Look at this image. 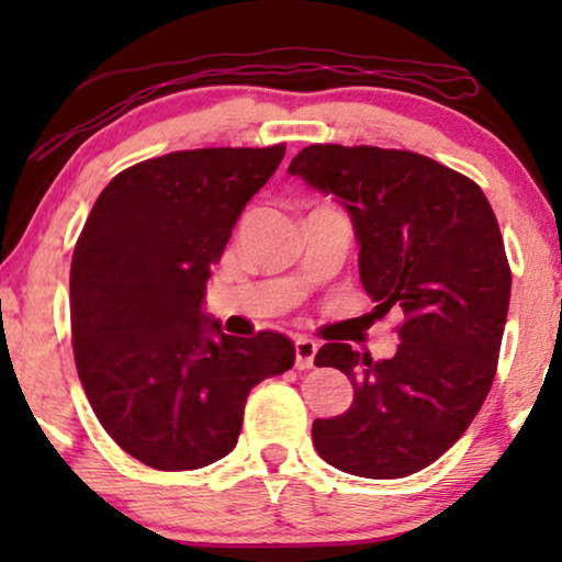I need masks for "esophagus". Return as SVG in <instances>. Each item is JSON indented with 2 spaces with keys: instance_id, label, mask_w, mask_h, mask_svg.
<instances>
[{
  "instance_id": "1",
  "label": "esophagus",
  "mask_w": 562,
  "mask_h": 562,
  "mask_svg": "<svg viewBox=\"0 0 562 562\" xmlns=\"http://www.w3.org/2000/svg\"><path fill=\"white\" fill-rule=\"evenodd\" d=\"M294 350H296V368H299V371H306V368L314 366V356H317V342L310 340V337H296Z\"/></svg>"
}]
</instances>
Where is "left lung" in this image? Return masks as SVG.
<instances>
[{
	"instance_id": "left-lung-1",
	"label": "left lung",
	"mask_w": 562,
	"mask_h": 562,
	"mask_svg": "<svg viewBox=\"0 0 562 562\" xmlns=\"http://www.w3.org/2000/svg\"><path fill=\"white\" fill-rule=\"evenodd\" d=\"M350 214L375 314H404L391 358L322 345L314 366L352 383V404L314 419V448L363 479H404L471 427L496 375L512 271L479 183L409 150L310 145L289 166Z\"/></svg>"
}]
</instances>
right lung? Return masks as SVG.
<instances>
[{
  "label": "right lung",
  "instance_id": "obj_1",
  "mask_svg": "<svg viewBox=\"0 0 562 562\" xmlns=\"http://www.w3.org/2000/svg\"><path fill=\"white\" fill-rule=\"evenodd\" d=\"M286 145L143 160L99 194L71 260L81 386L106 435L156 471L233 452L252 386L294 366L279 333L233 337L204 314L212 266Z\"/></svg>",
  "mask_w": 562,
  "mask_h": 562
}]
</instances>
